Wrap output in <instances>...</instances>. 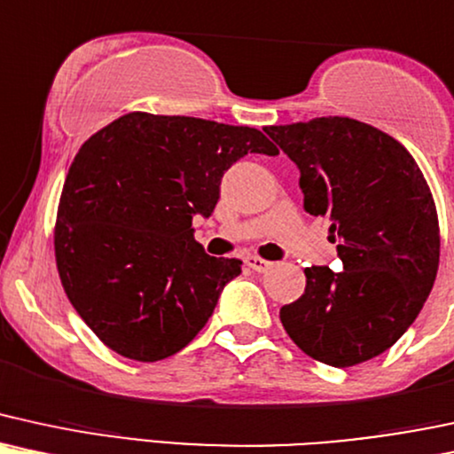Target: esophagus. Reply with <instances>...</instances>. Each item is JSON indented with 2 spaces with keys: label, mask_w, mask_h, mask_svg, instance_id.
Here are the masks:
<instances>
[{
  "label": "esophagus",
  "mask_w": 454,
  "mask_h": 454,
  "mask_svg": "<svg viewBox=\"0 0 454 454\" xmlns=\"http://www.w3.org/2000/svg\"><path fill=\"white\" fill-rule=\"evenodd\" d=\"M244 263H247L253 271H259V274H263V271H268L271 268L270 261H265L261 257H247L244 259Z\"/></svg>",
  "instance_id": "esophagus-1"
}]
</instances>
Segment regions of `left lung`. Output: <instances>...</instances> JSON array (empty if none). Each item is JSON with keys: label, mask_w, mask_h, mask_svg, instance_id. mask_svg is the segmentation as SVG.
<instances>
[{"label": "left lung", "mask_w": 454, "mask_h": 454, "mask_svg": "<svg viewBox=\"0 0 454 454\" xmlns=\"http://www.w3.org/2000/svg\"><path fill=\"white\" fill-rule=\"evenodd\" d=\"M300 169L303 207L332 221L342 270H303L306 291L280 321L306 355L364 364L406 333L440 263L434 197L406 148L376 127L323 116L263 129Z\"/></svg>", "instance_id": "obj_1"}]
</instances>
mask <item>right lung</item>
<instances>
[{
    "label": "right lung",
    "instance_id": "right-lung-1",
    "mask_svg": "<svg viewBox=\"0 0 454 454\" xmlns=\"http://www.w3.org/2000/svg\"><path fill=\"white\" fill-rule=\"evenodd\" d=\"M248 153L278 154L253 127L131 112L82 144L59 201L55 254L67 300L108 348L161 361L204 329L239 259L195 242L223 174Z\"/></svg>",
    "mask_w": 454,
    "mask_h": 454
}]
</instances>
